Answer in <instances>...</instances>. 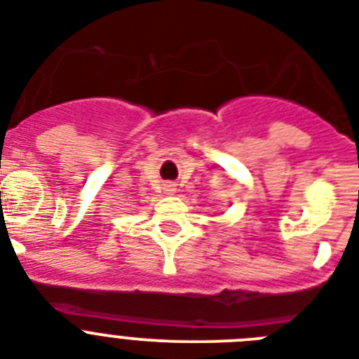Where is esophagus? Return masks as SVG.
<instances>
[{
	"instance_id": "34e87169",
	"label": "esophagus",
	"mask_w": 359,
	"mask_h": 359,
	"mask_svg": "<svg viewBox=\"0 0 359 359\" xmlns=\"http://www.w3.org/2000/svg\"><path fill=\"white\" fill-rule=\"evenodd\" d=\"M164 191H165V194H168V195H173L175 191H177V188H175V184H165V186H164Z\"/></svg>"
}]
</instances>
